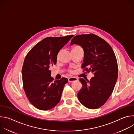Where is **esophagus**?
<instances>
[{
	"mask_svg": "<svg viewBox=\"0 0 134 134\" xmlns=\"http://www.w3.org/2000/svg\"><path fill=\"white\" fill-rule=\"evenodd\" d=\"M68 80V82H74V81H77L78 80V79L77 78L75 77H70Z\"/></svg>",
	"mask_w": 134,
	"mask_h": 134,
	"instance_id": "obj_1",
	"label": "esophagus"
}]
</instances>
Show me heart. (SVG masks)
I'll list each match as a JSON object with an SVG mask.
<instances>
[{"instance_id": "1", "label": "heart", "mask_w": 134, "mask_h": 134, "mask_svg": "<svg viewBox=\"0 0 134 134\" xmlns=\"http://www.w3.org/2000/svg\"><path fill=\"white\" fill-rule=\"evenodd\" d=\"M83 50L82 48L80 46H78V45H77V46H74V47L72 48L71 51H78V50ZM69 71H70V72H72V70H69Z\"/></svg>"}]
</instances>
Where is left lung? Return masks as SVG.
Listing matches in <instances>:
<instances>
[{
  "instance_id": "8db88e82",
  "label": "left lung",
  "mask_w": 134,
  "mask_h": 134,
  "mask_svg": "<svg viewBox=\"0 0 134 134\" xmlns=\"http://www.w3.org/2000/svg\"><path fill=\"white\" fill-rule=\"evenodd\" d=\"M74 44L84 50L83 71L94 75L90 81L80 79L82 86L77 98L86 108L98 109L108 100L117 82L118 68L115 54L108 42L94 34L74 36L70 42L71 46Z\"/></svg>"
}]
</instances>
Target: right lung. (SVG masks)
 Here are the masks:
<instances>
[{"label":"right lung","mask_w":134,"mask_h":134,"mask_svg":"<svg viewBox=\"0 0 134 134\" xmlns=\"http://www.w3.org/2000/svg\"><path fill=\"white\" fill-rule=\"evenodd\" d=\"M73 36L46 37L25 57L22 70L23 88L30 102L38 109L50 110L60 101L68 80L53 81L50 67L55 65L59 51Z\"/></svg>","instance_id":"obj_1"}]
</instances>
